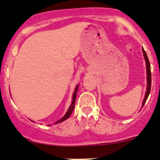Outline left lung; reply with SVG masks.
<instances>
[{
    "mask_svg": "<svg viewBox=\"0 0 160 160\" xmlns=\"http://www.w3.org/2000/svg\"><path fill=\"white\" fill-rule=\"evenodd\" d=\"M142 51H143V57H144V60L146 61V66H147V75H148V86H147V91H146V94H145V97L144 99L143 100V103H142V107H143L145 103H146L147 100H148V98L150 94V88H151V71H150V62H149L148 55H147L146 52H145L144 49L142 48Z\"/></svg>",
    "mask_w": 160,
    "mask_h": 160,
    "instance_id": "left-lung-1",
    "label": "left lung"
}]
</instances>
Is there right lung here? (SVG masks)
<instances>
[{"mask_svg":"<svg viewBox=\"0 0 160 160\" xmlns=\"http://www.w3.org/2000/svg\"><path fill=\"white\" fill-rule=\"evenodd\" d=\"M78 85H77L76 87H75V91H74V93H73V95H72V102L70 107H69V108L68 109L67 112H66V113L65 114V116H64L63 117L61 118L60 119H59L57 122H56L54 123L55 125H56V124H57V123H60V122H62L65 121L66 119H67L68 118H69V116H70V115L72 114V112L73 109H74V108H75V98H76L77 91H78ZM32 122H33V121H32Z\"/></svg>","mask_w":160,"mask_h":160,"instance_id":"right-lung-1","label":"right lung"}]
</instances>
